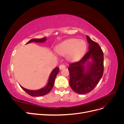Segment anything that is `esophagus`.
Segmentation results:
<instances>
[{"label": "esophagus", "instance_id": "34e87169", "mask_svg": "<svg viewBox=\"0 0 124 124\" xmlns=\"http://www.w3.org/2000/svg\"><path fill=\"white\" fill-rule=\"evenodd\" d=\"M59 69H61V70H62V69H63L65 68H66V66H65V65H61L59 66Z\"/></svg>", "mask_w": 124, "mask_h": 124}]
</instances>
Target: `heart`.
I'll return each instance as SVG.
<instances>
[{
    "mask_svg": "<svg viewBox=\"0 0 124 124\" xmlns=\"http://www.w3.org/2000/svg\"><path fill=\"white\" fill-rule=\"evenodd\" d=\"M86 48L87 45L84 40L72 38L58 44L55 48V51L59 55H67V58L69 60L74 61L83 56Z\"/></svg>",
    "mask_w": 124,
    "mask_h": 124,
    "instance_id": "heart-1",
    "label": "heart"
}]
</instances>
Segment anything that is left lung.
Returning a JSON list of instances; mask_svg holds the SVG:
<instances>
[{"mask_svg":"<svg viewBox=\"0 0 124 124\" xmlns=\"http://www.w3.org/2000/svg\"><path fill=\"white\" fill-rule=\"evenodd\" d=\"M89 51L79 61L68 67L69 84L78 94L91 92L98 84L103 73V53L99 45L86 36Z\"/></svg>","mask_w":124,"mask_h":124,"instance_id":"8db88e82","label":"left lung"}]
</instances>
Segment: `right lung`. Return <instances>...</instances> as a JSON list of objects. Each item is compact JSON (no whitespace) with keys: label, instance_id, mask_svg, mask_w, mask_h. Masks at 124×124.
<instances>
[{"label":"right lung","instance_id":"obj_1","mask_svg":"<svg viewBox=\"0 0 124 124\" xmlns=\"http://www.w3.org/2000/svg\"><path fill=\"white\" fill-rule=\"evenodd\" d=\"M46 41V37H44L42 39H31L30 41L26 43L28 44L31 42H37V43H44ZM59 71V67H56L51 72L50 77L48 78V80L47 81V83L46 85L44 86V87L41 88L37 90H30L26 89L23 87H22V86L20 85L21 87L23 89L25 92L27 93L28 94L31 95L32 97H37V96H42L44 95H46L47 93H49L51 89L53 88L55 78L57 76V74L58 73Z\"/></svg>","mask_w":124,"mask_h":124}]
</instances>
